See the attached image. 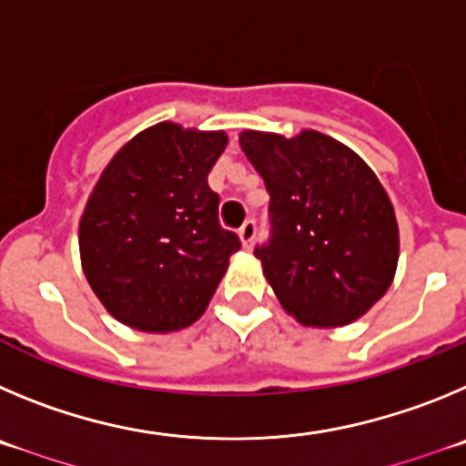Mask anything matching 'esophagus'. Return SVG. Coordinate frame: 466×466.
Returning <instances> with one entry per match:
<instances>
[{"label": "esophagus", "mask_w": 466, "mask_h": 466, "mask_svg": "<svg viewBox=\"0 0 466 466\" xmlns=\"http://www.w3.org/2000/svg\"><path fill=\"white\" fill-rule=\"evenodd\" d=\"M238 238H241L243 248H250L255 241V220H246V223L241 225V229H238Z\"/></svg>", "instance_id": "obj_1"}]
</instances>
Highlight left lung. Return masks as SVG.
I'll use <instances>...</instances> for the list:
<instances>
[{"label": "left lung", "instance_id": "obj_1", "mask_svg": "<svg viewBox=\"0 0 466 466\" xmlns=\"http://www.w3.org/2000/svg\"><path fill=\"white\" fill-rule=\"evenodd\" d=\"M269 192V238L255 246L267 280L304 325L367 313L392 283L400 232L383 186L358 155L320 132H243Z\"/></svg>", "mask_w": 466, "mask_h": 466}]
</instances>
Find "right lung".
Here are the masks:
<instances>
[{
	"mask_svg": "<svg viewBox=\"0 0 466 466\" xmlns=\"http://www.w3.org/2000/svg\"><path fill=\"white\" fill-rule=\"evenodd\" d=\"M225 144L223 132L155 125L116 153L92 190L78 241L83 271L125 325L171 332L195 322L241 248L208 187Z\"/></svg>",
	"mask_w": 466,
	"mask_h": 466,
	"instance_id": "obj_1",
	"label": "right lung"
}]
</instances>
